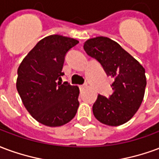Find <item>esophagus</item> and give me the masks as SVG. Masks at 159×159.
Masks as SVG:
<instances>
[{
	"instance_id": "obj_1",
	"label": "esophagus",
	"mask_w": 159,
	"mask_h": 159,
	"mask_svg": "<svg viewBox=\"0 0 159 159\" xmlns=\"http://www.w3.org/2000/svg\"><path fill=\"white\" fill-rule=\"evenodd\" d=\"M87 87V84H81V85H80V90H83V89H84V88Z\"/></svg>"
}]
</instances>
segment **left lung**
Segmentation results:
<instances>
[{
  "mask_svg": "<svg viewBox=\"0 0 159 159\" xmlns=\"http://www.w3.org/2000/svg\"><path fill=\"white\" fill-rule=\"evenodd\" d=\"M84 50L114 79L109 97L98 95L92 107L94 116L104 125L118 126L134 116L144 97L147 80L145 69L130 54L109 38L88 40Z\"/></svg>",
  "mask_w": 159,
  "mask_h": 159,
  "instance_id": "obj_1",
  "label": "left lung"
}]
</instances>
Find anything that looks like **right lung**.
<instances>
[{
  "label": "right lung",
  "mask_w": 159,
  "mask_h": 159,
  "mask_svg": "<svg viewBox=\"0 0 159 159\" xmlns=\"http://www.w3.org/2000/svg\"><path fill=\"white\" fill-rule=\"evenodd\" d=\"M78 40L50 35L37 43L18 69L17 90L24 107L42 125L61 126L74 119L80 102L79 87L60 83L65 56Z\"/></svg>",
  "instance_id": "obj_1"
}]
</instances>
